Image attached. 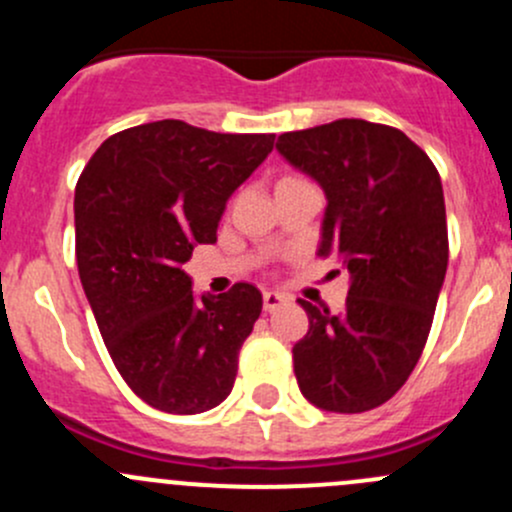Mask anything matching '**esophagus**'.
<instances>
[{"label": "esophagus", "instance_id": "obj_1", "mask_svg": "<svg viewBox=\"0 0 512 512\" xmlns=\"http://www.w3.org/2000/svg\"><path fill=\"white\" fill-rule=\"evenodd\" d=\"M287 302H289L287 294L275 292V289H267V292L262 294V304H265V312H275V309L285 307Z\"/></svg>", "mask_w": 512, "mask_h": 512}]
</instances>
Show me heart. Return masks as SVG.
<instances>
[{"label":"heart","mask_w":512,"mask_h":512,"mask_svg":"<svg viewBox=\"0 0 512 512\" xmlns=\"http://www.w3.org/2000/svg\"><path fill=\"white\" fill-rule=\"evenodd\" d=\"M287 178H294V175H287ZM287 178H282V180H287Z\"/></svg>","instance_id":"b5f03b06"}]
</instances>
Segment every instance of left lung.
<instances>
[{"mask_svg": "<svg viewBox=\"0 0 512 512\" xmlns=\"http://www.w3.org/2000/svg\"><path fill=\"white\" fill-rule=\"evenodd\" d=\"M277 151L322 185L317 255L349 272L342 312L299 299L309 317L292 349L299 391L334 414L371 411L406 384L431 332L448 267L441 175L399 128L361 118L282 133Z\"/></svg>", "mask_w": 512, "mask_h": 512, "instance_id": "1", "label": "left lung"}]
</instances>
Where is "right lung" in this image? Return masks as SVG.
<instances>
[{
	"instance_id": "obj_1",
	"label": "right lung",
	"mask_w": 512,
	"mask_h": 512,
	"mask_svg": "<svg viewBox=\"0 0 512 512\" xmlns=\"http://www.w3.org/2000/svg\"><path fill=\"white\" fill-rule=\"evenodd\" d=\"M272 133L153 121L106 138L76 183V262L108 354L165 414L223 404L262 312L255 285L195 297L183 262L218 240L225 203L270 156Z\"/></svg>"
}]
</instances>
